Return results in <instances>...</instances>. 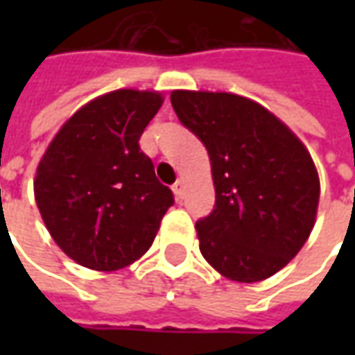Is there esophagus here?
I'll return each mask as SVG.
<instances>
[{"label": "esophagus", "mask_w": 355, "mask_h": 355, "mask_svg": "<svg viewBox=\"0 0 355 355\" xmlns=\"http://www.w3.org/2000/svg\"><path fill=\"white\" fill-rule=\"evenodd\" d=\"M184 190H186L184 180H182V178H178L177 182L173 184V192H175V196H177L178 200H182V198H184Z\"/></svg>", "instance_id": "1"}]
</instances>
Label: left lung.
<instances>
[{
  "label": "left lung",
  "mask_w": 355,
  "mask_h": 355,
  "mask_svg": "<svg viewBox=\"0 0 355 355\" xmlns=\"http://www.w3.org/2000/svg\"><path fill=\"white\" fill-rule=\"evenodd\" d=\"M180 123L207 148L215 209L196 223L205 261L234 282H262L302 249L320 178L304 144L245 96L173 91Z\"/></svg>",
  "instance_id": "left-lung-1"
}]
</instances>
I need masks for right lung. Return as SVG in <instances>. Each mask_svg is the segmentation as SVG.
<instances>
[{
  "mask_svg": "<svg viewBox=\"0 0 355 355\" xmlns=\"http://www.w3.org/2000/svg\"><path fill=\"white\" fill-rule=\"evenodd\" d=\"M162 102L155 91L102 94L62 125L37 165L34 193L43 223L81 266H129L152 247L175 203L139 146Z\"/></svg>",
  "mask_w": 355,
  "mask_h": 355,
  "instance_id": "1",
  "label": "right lung"
}]
</instances>
